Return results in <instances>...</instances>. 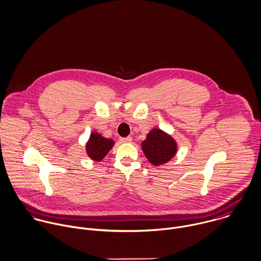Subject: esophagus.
<instances>
[{"mask_svg": "<svg viewBox=\"0 0 261 261\" xmlns=\"http://www.w3.org/2000/svg\"><path fill=\"white\" fill-rule=\"evenodd\" d=\"M120 141L122 143H130L132 142V137H125V138H120Z\"/></svg>", "mask_w": 261, "mask_h": 261, "instance_id": "obj_1", "label": "esophagus"}]
</instances>
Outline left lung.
<instances>
[{
	"label": "left lung",
	"instance_id": "1",
	"mask_svg": "<svg viewBox=\"0 0 261 261\" xmlns=\"http://www.w3.org/2000/svg\"><path fill=\"white\" fill-rule=\"evenodd\" d=\"M173 139L161 129H152L142 144V149L153 165H161L172 159L176 153Z\"/></svg>",
	"mask_w": 261,
	"mask_h": 261
}]
</instances>
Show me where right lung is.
<instances>
[{
  "label": "right lung",
  "instance_id": "1",
  "mask_svg": "<svg viewBox=\"0 0 261 261\" xmlns=\"http://www.w3.org/2000/svg\"><path fill=\"white\" fill-rule=\"evenodd\" d=\"M112 140L105 139L101 135L93 133L90 136V140L87 144L88 155L95 161H101L112 148Z\"/></svg>",
  "mask_w": 261,
  "mask_h": 261
}]
</instances>
